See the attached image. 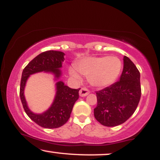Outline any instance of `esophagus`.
I'll list each match as a JSON object with an SVG mask.
<instances>
[{"instance_id":"esophagus-1","label":"esophagus","mask_w":160,"mask_h":160,"mask_svg":"<svg viewBox=\"0 0 160 160\" xmlns=\"http://www.w3.org/2000/svg\"><path fill=\"white\" fill-rule=\"evenodd\" d=\"M89 94V91L86 88H82L81 89L79 92V95H80V97H85V96L88 95Z\"/></svg>"}]
</instances>
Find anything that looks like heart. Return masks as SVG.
<instances>
[{
    "label": "heart",
    "instance_id": "heart-1",
    "mask_svg": "<svg viewBox=\"0 0 160 160\" xmlns=\"http://www.w3.org/2000/svg\"><path fill=\"white\" fill-rule=\"evenodd\" d=\"M122 68V62L116 57H88L74 67L68 68L69 76L77 82L82 80L80 74L88 77L92 86L104 88L114 83Z\"/></svg>",
    "mask_w": 160,
    "mask_h": 160
}]
</instances>
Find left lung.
<instances>
[{"mask_svg": "<svg viewBox=\"0 0 160 160\" xmlns=\"http://www.w3.org/2000/svg\"><path fill=\"white\" fill-rule=\"evenodd\" d=\"M124 68L118 82L96 92L98 105L94 115L106 127L123 124L133 114L141 98L140 73L134 63L124 56Z\"/></svg>", "mask_w": 160, "mask_h": 160, "instance_id": "8db88e82", "label": "left lung"}]
</instances>
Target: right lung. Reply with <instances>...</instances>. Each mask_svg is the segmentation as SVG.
<instances>
[{"label": "right lung", "mask_w": 160, "mask_h": 160, "mask_svg": "<svg viewBox=\"0 0 160 160\" xmlns=\"http://www.w3.org/2000/svg\"><path fill=\"white\" fill-rule=\"evenodd\" d=\"M63 52L48 51L38 54L23 70L20 86V98L25 112L29 118L44 128H57L68 122L75 102L79 98V90L69 88L59 78L64 62ZM39 72L52 73L56 81V94L51 107L42 113H35L28 108L24 96L26 82L30 75Z\"/></svg>", "instance_id": "obj_1"}]
</instances>
